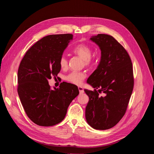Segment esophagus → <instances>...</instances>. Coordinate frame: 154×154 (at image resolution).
<instances>
[{
  "label": "esophagus",
  "instance_id": "obj_1",
  "mask_svg": "<svg viewBox=\"0 0 154 154\" xmlns=\"http://www.w3.org/2000/svg\"><path fill=\"white\" fill-rule=\"evenodd\" d=\"M78 90L79 92H80V94H82V93L84 92V91H83V88L82 87H78Z\"/></svg>",
  "mask_w": 154,
  "mask_h": 154
}]
</instances>
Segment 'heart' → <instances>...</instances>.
<instances>
[{
  "mask_svg": "<svg viewBox=\"0 0 154 154\" xmlns=\"http://www.w3.org/2000/svg\"><path fill=\"white\" fill-rule=\"evenodd\" d=\"M73 52L80 57L84 61L86 66H92L95 62L94 58L91 57L92 49L90 45L85 44H81L76 46ZM60 67L62 69H66L67 66V59L64 55L62 56L59 60ZM85 74L82 72H72L65 77V80L72 84L79 85L85 78Z\"/></svg>",
  "mask_w": 154,
  "mask_h": 154,
  "instance_id": "1",
  "label": "heart"
}]
</instances>
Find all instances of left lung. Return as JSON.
I'll use <instances>...</instances> for the list:
<instances>
[{"label": "left lung", "mask_w": 154, "mask_h": 154, "mask_svg": "<svg viewBox=\"0 0 154 154\" xmlns=\"http://www.w3.org/2000/svg\"><path fill=\"white\" fill-rule=\"evenodd\" d=\"M90 40L100 48L101 59L87 81L94 91L84 90L89 97L85 119L93 128L103 130L114 127L126 112L134 87L132 63L127 51L112 36L98 34ZM101 91L105 97L99 96Z\"/></svg>", "instance_id": "1"}]
</instances>
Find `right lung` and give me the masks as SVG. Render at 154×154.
I'll return each instance as SVG.
<instances>
[{"label":"right lung","mask_w":154,"mask_h":154,"mask_svg":"<svg viewBox=\"0 0 154 154\" xmlns=\"http://www.w3.org/2000/svg\"><path fill=\"white\" fill-rule=\"evenodd\" d=\"M72 38V34L46 36L27 51L20 63L18 94L27 116L39 126L61 122L79 94L78 87L73 84L63 82L52 90L48 82L60 71L59 60Z\"/></svg>","instance_id":"right-lung-1"}]
</instances>
